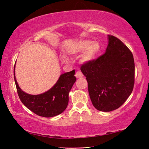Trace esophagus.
<instances>
[{"label":"esophagus","instance_id":"34e87169","mask_svg":"<svg viewBox=\"0 0 149 149\" xmlns=\"http://www.w3.org/2000/svg\"><path fill=\"white\" fill-rule=\"evenodd\" d=\"M83 74H82V73L81 71H77L76 73V74H75V76L77 78H82L83 77Z\"/></svg>","mask_w":149,"mask_h":149}]
</instances>
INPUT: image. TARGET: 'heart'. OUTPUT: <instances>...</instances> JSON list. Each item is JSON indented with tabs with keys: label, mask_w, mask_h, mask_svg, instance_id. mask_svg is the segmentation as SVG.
I'll list each match as a JSON object with an SVG mask.
<instances>
[{
	"label": "heart",
	"mask_w": 149,
	"mask_h": 149,
	"mask_svg": "<svg viewBox=\"0 0 149 149\" xmlns=\"http://www.w3.org/2000/svg\"><path fill=\"white\" fill-rule=\"evenodd\" d=\"M101 49V45L98 42H93L91 40H83L69 48L67 52L70 55H77L84 51L81 56V60L83 62H88L95 59L100 53ZM61 59L65 63L68 62V59L64 55H61Z\"/></svg>",
	"instance_id": "heart-1"
}]
</instances>
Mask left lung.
I'll use <instances>...</instances> for the list:
<instances>
[{"instance_id":"8db88e82","label":"left lung","mask_w":149,"mask_h":149,"mask_svg":"<svg viewBox=\"0 0 149 149\" xmlns=\"http://www.w3.org/2000/svg\"><path fill=\"white\" fill-rule=\"evenodd\" d=\"M108 39L106 53L81 66L94 107L104 112L123 105L132 93L135 81L132 52L114 36L109 35Z\"/></svg>"}]
</instances>
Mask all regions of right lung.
I'll use <instances>...</instances> for the list:
<instances>
[{
  "mask_svg": "<svg viewBox=\"0 0 149 149\" xmlns=\"http://www.w3.org/2000/svg\"><path fill=\"white\" fill-rule=\"evenodd\" d=\"M74 74V70L62 74L56 83L48 91L38 95H31L22 91L17 82L15 70L13 71L17 91L20 101L31 111L45 118L60 114L66 109L69 101V92L76 80Z\"/></svg>",
  "mask_w": 149,
  "mask_h": 149,
  "instance_id": "right-lung-1",
  "label": "right lung"
}]
</instances>
